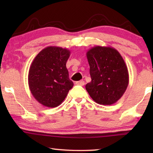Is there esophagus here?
I'll list each match as a JSON object with an SVG mask.
<instances>
[{
    "instance_id": "obj_1",
    "label": "esophagus",
    "mask_w": 153,
    "mask_h": 153,
    "mask_svg": "<svg viewBox=\"0 0 153 153\" xmlns=\"http://www.w3.org/2000/svg\"><path fill=\"white\" fill-rule=\"evenodd\" d=\"M76 84H77V85H79V86H84V84H85V82H84V81H83V80H80V81L76 82Z\"/></svg>"
}]
</instances>
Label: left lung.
<instances>
[{"instance_id": "1", "label": "left lung", "mask_w": 153, "mask_h": 153, "mask_svg": "<svg viewBox=\"0 0 153 153\" xmlns=\"http://www.w3.org/2000/svg\"><path fill=\"white\" fill-rule=\"evenodd\" d=\"M92 81L86 89L94 101L102 105L115 103L129 84L128 68L120 53L110 46H94L87 52Z\"/></svg>"}]
</instances>
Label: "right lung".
<instances>
[{
	"instance_id": "add662e5",
	"label": "right lung",
	"mask_w": 153,
	"mask_h": 153,
	"mask_svg": "<svg viewBox=\"0 0 153 153\" xmlns=\"http://www.w3.org/2000/svg\"><path fill=\"white\" fill-rule=\"evenodd\" d=\"M70 51L58 46H48L36 55L28 74V84L33 97L45 107L61 105L72 88L66 63Z\"/></svg>"
}]
</instances>
